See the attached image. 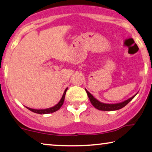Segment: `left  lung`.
<instances>
[{
    "label": "left lung",
    "mask_w": 152,
    "mask_h": 152,
    "mask_svg": "<svg viewBox=\"0 0 152 152\" xmlns=\"http://www.w3.org/2000/svg\"><path fill=\"white\" fill-rule=\"evenodd\" d=\"M86 93H87L88 97L89 98V100H90L91 103H92V105L95 107L96 109H97L99 110H102V111H114V110H118L121 109V108L124 107L125 105H126L128 103L131 102V101L133 99L135 96L137 95V94L138 93H137L135 95L132 96V97L128 99L127 100H125L124 102H122L121 103H114V104H110V103H102L98 101L97 99H95L93 96L91 95V94L88 92V91L85 89Z\"/></svg>",
    "instance_id": "obj_1"
}]
</instances>
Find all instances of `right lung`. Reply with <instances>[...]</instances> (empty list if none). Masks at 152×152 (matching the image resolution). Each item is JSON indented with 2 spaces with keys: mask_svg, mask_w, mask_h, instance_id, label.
Returning a JSON list of instances; mask_svg holds the SVG:
<instances>
[{
  "mask_svg": "<svg viewBox=\"0 0 152 152\" xmlns=\"http://www.w3.org/2000/svg\"><path fill=\"white\" fill-rule=\"evenodd\" d=\"M67 90V88H66V90H65L64 93L63 94V96H62L61 99H60V101L58 102V103H57V104L55 105H54L53 107H49V108H47V109H41V110L32 109V108L28 107H26V108H28L29 110L32 111V112H33L37 113V114H50V113L56 112V111L59 110L60 107H61L62 106V105L64 104V99H65V96H66V93Z\"/></svg>",
  "mask_w": 152,
  "mask_h": 152,
  "instance_id": "obj_1",
  "label": "right lung"
}]
</instances>
